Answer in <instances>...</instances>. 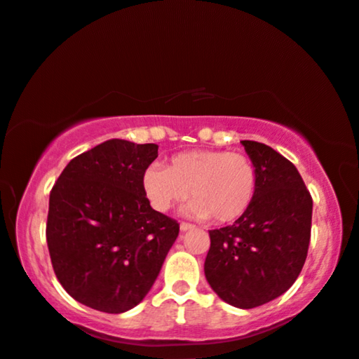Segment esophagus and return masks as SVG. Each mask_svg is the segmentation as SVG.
Instances as JSON below:
<instances>
[{
  "label": "esophagus",
  "instance_id": "34e87169",
  "mask_svg": "<svg viewBox=\"0 0 359 359\" xmlns=\"http://www.w3.org/2000/svg\"><path fill=\"white\" fill-rule=\"evenodd\" d=\"M191 229H195V226L194 224H190V223H180V231H191Z\"/></svg>",
  "mask_w": 359,
  "mask_h": 359
}]
</instances>
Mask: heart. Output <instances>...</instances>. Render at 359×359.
Returning a JSON list of instances; mask_svg holds the SVG:
<instances>
[{
	"mask_svg": "<svg viewBox=\"0 0 359 359\" xmlns=\"http://www.w3.org/2000/svg\"><path fill=\"white\" fill-rule=\"evenodd\" d=\"M149 205L159 213L191 196L185 213L224 224L244 216L259 189V170L247 154L191 149L174 154L168 168L151 164L141 175Z\"/></svg>",
	"mask_w": 359,
	"mask_h": 359,
	"instance_id": "1",
	"label": "heart"
}]
</instances>
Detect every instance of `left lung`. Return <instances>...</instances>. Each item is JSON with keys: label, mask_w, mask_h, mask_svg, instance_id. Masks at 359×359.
Instances as JSON below:
<instances>
[{"label": "left lung", "mask_w": 359, "mask_h": 359, "mask_svg": "<svg viewBox=\"0 0 359 359\" xmlns=\"http://www.w3.org/2000/svg\"><path fill=\"white\" fill-rule=\"evenodd\" d=\"M241 143L259 170V189L244 216L210 231L205 276L224 302L252 309L281 296L299 276L311 241L312 196L278 151Z\"/></svg>", "instance_id": "obj_1"}]
</instances>
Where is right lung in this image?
Returning <instances> with one entry per match:
<instances>
[{"label": "right lung", "instance_id": "1", "mask_svg": "<svg viewBox=\"0 0 359 359\" xmlns=\"http://www.w3.org/2000/svg\"><path fill=\"white\" fill-rule=\"evenodd\" d=\"M158 144L109 140L68 163L50 191L47 244L65 291L95 311L140 304L179 236L151 208L141 175Z\"/></svg>", "mask_w": 359, "mask_h": 359}]
</instances>
